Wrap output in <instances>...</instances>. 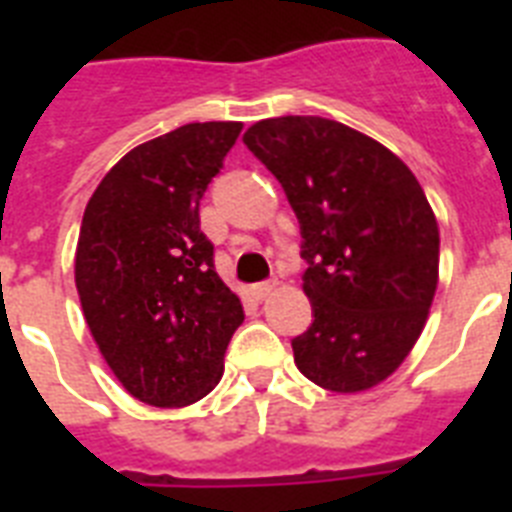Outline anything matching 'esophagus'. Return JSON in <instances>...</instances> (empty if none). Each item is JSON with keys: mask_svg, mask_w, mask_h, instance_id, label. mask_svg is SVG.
Wrapping results in <instances>:
<instances>
[{"mask_svg": "<svg viewBox=\"0 0 512 512\" xmlns=\"http://www.w3.org/2000/svg\"><path fill=\"white\" fill-rule=\"evenodd\" d=\"M273 289H276V279L260 281V284H255V287H252V295H255L257 300H265V297L271 295Z\"/></svg>", "mask_w": 512, "mask_h": 512, "instance_id": "obj_1", "label": "esophagus"}]
</instances>
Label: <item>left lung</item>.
Segmentation results:
<instances>
[{"instance_id":"1","label":"left lung","mask_w":512,"mask_h":512,"mask_svg":"<svg viewBox=\"0 0 512 512\" xmlns=\"http://www.w3.org/2000/svg\"><path fill=\"white\" fill-rule=\"evenodd\" d=\"M244 143L279 180L303 233L313 324L292 340L297 369L335 393L396 372L428 321L438 223L393 151L321 116L252 124Z\"/></svg>"}]
</instances>
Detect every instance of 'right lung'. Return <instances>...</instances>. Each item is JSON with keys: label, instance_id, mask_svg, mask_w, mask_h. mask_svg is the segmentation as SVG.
Returning a JSON list of instances; mask_svg holds the SVG:
<instances>
[{"label": "right lung", "instance_id": "1", "mask_svg": "<svg viewBox=\"0 0 512 512\" xmlns=\"http://www.w3.org/2000/svg\"><path fill=\"white\" fill-rule=\"evenodd\" d=\"M239 132L241 122H193L148 140L108 170L84 209L74 268L84 319L143 404L207 396L244 321L199 223L201 196Z\"/></svg>", "mask_w": 512, "mask_h": 512}]
</instances>
